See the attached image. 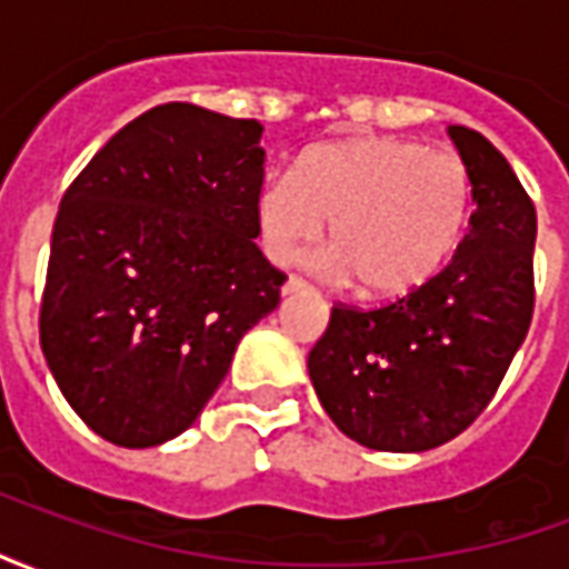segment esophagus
Segmentation results:
<instances>
[{
  "instance_id": "1",
  "label": "esophagus",
  "mask_w": 569,
  "mask_h": 569,
  "mask_svg": "<svg viewBox=\"0 0 569 569\" xmlns=\"http://www.w3.org/2000/svg\"><path fill=\"white\" fill-rule=\"evenodd\" d=\"M301 289H305V280H298V277H289L280 292H283V296H296V292H301Z\"/></svg>"
}]
</instances>
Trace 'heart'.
I'll return each mask as SVG.
<instances>
[{
  "label": "heart",
  "mask_w": 569,
  "mask_h": 569,
  "mask_svg": "<svg viewBox=\"0 0 569 569\" xmlns=\"http://www.w3.org/2000/svg\"><path fill=\"white\" fill-rule=\"evenodd\" d=\"M472 212V176L451 151L396 137L322 142L292 176L256 194V234L277 264L301 259L329 228L338 280L369 298H406L451 261Z\"/></svg>",
  "instance_id": "heart-1"
}]
</instances>
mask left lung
Instances as JSON below:
<instances>
[{"instance_id":"left-lung-1","label":"left lung","mask_w":569,"mask_h":569,"mask_svg":"<svg viewBox=\"0 0 569 569\" xmlns=\"http://www.w3.org/2000/svg\"><path fill=\"white\" fill-rule=\"evenodd\" d=\"M448 137L472 176L469 234L451 264L381 310L332 308L308 375L347 439L420 453L460 436L488 408L533 317L537 210L478 130Z\"/></svg>"}]
</instances>
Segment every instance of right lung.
Wrapping results in <instances>:
<instances>
[{"instance_id": "obj_1", "label": "right lung", "mask_w": 569, "mask_h": 569, "mask_svg": "<svg viewBox=\"0 0 569 569\" xmlns=\"http://www.w3.org/2000/svg\"><path fill=\"white\" fill-rule=\"evenodd\" d=\"M261 128L191 103L133 118L60 200L39 338L60 393L121 448L200 418L286 277L256 240Z\"/></svg>"}]
</instances>
